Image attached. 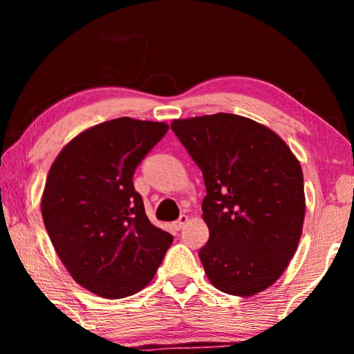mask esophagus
<instances>
[{
    "label": "esophagus",
    "mask_w": 354,
    "mask_h": 354,
    "mask_svg": "<svg viewBox=\"0 0 354 354\" xmlns=\"http://www.w3.org/2000/svg\"><path fill=\"white\" fill-rule=\"evenodd\" d=\"M187 222H188V216L182 214L176 222H174V229H176V230H182L183 227L187 225Z\"/></svg>",
    "instance_id": "1"
}]
</instances>
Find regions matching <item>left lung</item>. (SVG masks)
Instances as JSON below:
<instances>
[{"label": "left lung", "instance_id": "1", "mask_svg": "<svg viewBox=\"0 0 354 354\" xmlns=\"http://www.w3.org/2000/svg\"><path fill=\"white\" fill-rule=\"evenodd\" d=\"M171 129L205 178L207 279L235 297L263 292L287 269L303 232L298 159L277 133L241 115L177 119Z\"/></svg>", "mask_w": 354, "mask_h": 354}]
</instances>
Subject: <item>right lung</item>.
Instances as JSON below:
<instances>
[{"instance_id": "add662e5", "label": "right lung", "mask_w": 354, "mask_h": 354, "mask_svg": "<svg viewBox=\"0 0 354 354\" xmlns=\"http://www.w3.org/2000/svg\"><path fill=\"white\" fill-rule=\"evenodd\" d=\"M167 124L119 118L66 145L53 162L41 216L72 279L118 299L151 282L174 236L154 227L133 187L135 169Z\"/></svg>"}]
</instances>
